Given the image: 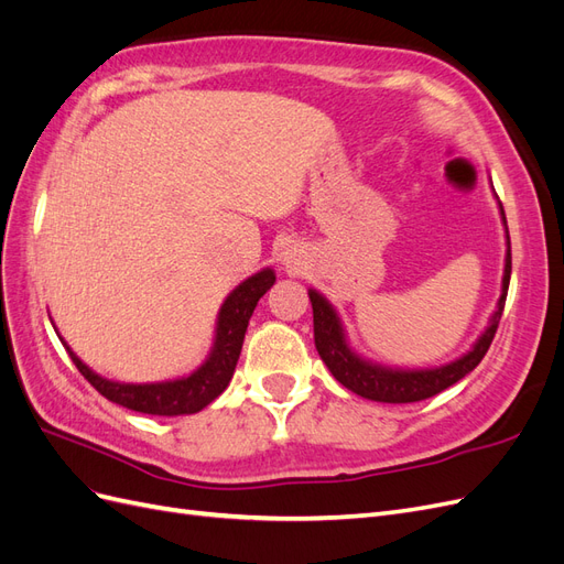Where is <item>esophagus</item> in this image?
Returning <instances> with one entry per match:
<instances>
[{
    "instance_id": "obj_1",
    "label": "esophagus",
    "mask_w": 564,
    "mask_h": 564,
    "mask_svg": "<svg viewBox=\"0 0 564 564\" xmlns=\"http://www.w3.org/2000/svg\"><path fill=\"white\" fill-rule=\"evenodd\" d=\"M282 263H284L286 268H296V263H299L296 249H284V251H282Z\"/></svg>"
}]
</instances>
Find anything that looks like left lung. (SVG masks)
<instances>
[{
    "instance_id": "8db88e82",
    "label": "left lung",
    "mask_w": 564,
    "mask_h": 564,
    "mask_svg": "<svg viewBox=\"0 0 564 564\" xmlns=\"http://www.w3.org/2000/svg\"><path fill=\"white\" fill-rule=\"evenodd\" d=\"M499 209L506 226V214H503L501 202H499ZM506 245H508V251H506L503 284H501V299L497 303V311H494L489 319V327L482 332V336L477 338V344L464 357H458V360L435 369H390V367L373 365L350 350L344 324H340L336 311L332 308V303L322 294H317L315 289H311L308 296L313 303L315 348L322 357V362L329 367L334 379L340 386H346L348 390L355 392V395L373 400V402H390V404L419 402V400H429L445 388L454 386L482 362V357L487 355L494 340V334H497L506 296H508V284H510V237L508 235H506Z\"/></svg>"
}]
</instances>
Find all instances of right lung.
Returning a JSON list of instances; mask_svg holds the SVG:
<instances>
[{"label":"right lung","instance_id":"1","mask_svg":"<svg viewBox=\"0 0 564 564\" xmlns=\"http://www.w3.org/2000/svg\"><path fill=\"white\" fill-rule=\"evenodd\" d=\"M272 284H275V272L265 268L261 272H256V275H251L249 280H245L237 289H232L230 296L224 301V305H220L218 311L216 338H214V348L209 357L204 360L199 369L191 373V377H183L176 381H162V383L108 381L84 365L70 350V346H67L63 338L61 340L82 377L110 402L133 409V412L152 414V416L195 414L209 402H214L220 392L228 388L235 365L240 360L249 317L256 308V303H259V299Z\"/></svg>","mask_w":564,"mask_h":564}]
</instances>
